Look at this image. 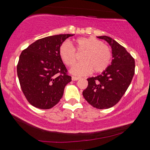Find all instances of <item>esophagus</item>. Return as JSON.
<instances>
[{
  "label": "esophagus",
  "mask_w": 150,
  "mask_h": 150,
  "mask_svg": "<svg viewBox=\"0 0 150 150\" xmlns=\"http://www.w3.org/2000/svg\"><path fill=\"white\" fill-rule=\"evenodd\" d=\"M79 79H80V78L79 77H72V81H77V80H79Z\"/></svg>",
  "instance_id": "esophagus-1"
}]
</instances>
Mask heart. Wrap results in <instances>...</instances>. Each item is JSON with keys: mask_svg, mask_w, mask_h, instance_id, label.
I'll use <instances>...</instances> for the list:
<instances>
[{"mask_svg": "<svg viewBox=\"0 0 150 150\" xmlns=\"http://www.w3.org/2000/svg\"><path fill=\"white\" fill-rule=\"evenodd\" d=\"M75 50L84 52L83 62L75 65L70 72L73 75L83 76L95 73L103 72L107 69L111 61V52L107 45L93 36L81 37L74 40ZM75 48L68 42H63L59 48V55L62 62L68 67H72L77 60Z\"/></svg>", "mask_w": 150, "mask_h": 150, "instance_id": "1", "label": "heart"}]
</instances>
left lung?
Returning a JSON list of instances; mask_svg holds the SVG:
<instances>
[{
    "mask_svg": "<svg viewBox=\"0 0 150 150\" xmlns=\"http://www.w3.org/2000/svg\"><path fill=\"white\" fill-rule=\"evenodd\" d=\"M97 38L110 45L113 59L100 75L87 79L88 87L83 91V95L93 107L106 109L115 106L130 85L135 72V62L115 40L106 35Z\"/></svg>",
    "mask_w": 150,
    "mask_h": 150,
    "instance_id": "8db88e82",
    "label": "left lung"
}]
</instances>
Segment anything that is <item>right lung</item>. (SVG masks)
Wrapping results in <instances>:
<instances>
[{"instance_id": "1", "label": "right lung", "mask_w": 150, "mask_h": 150, "mask_svg": "<svg viewBox=\"0 0 150 150\" xmlns=\"http://www.w3.org/2000/svg\"><path fill=\"white\" fill-rule=\"evenodd\" d=\"M73 35H54L38 40L20 54L17 65L20 87L35 107L50 109L57 105L66 85L71 81L59 57V48Z\"/></svg>"}]
</instances>
